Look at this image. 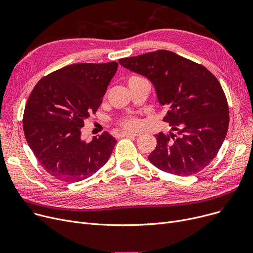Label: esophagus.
<instances>
[{
    "mask_svg": "<svg viewBox=\"0 0 253 253\" xmlns=\"http://www.w3.org/2000/svg\"><path fill=\"white\" fill-rule=\"evenodd\" d=\"M121 137H135L138 136L137 133H131V132H122L121 134H120Z\"/></svg>",
    "mask_w": 253,
    "mask_h": 253,
    "instance_id": "1",
    "label": "esophagus"
}]
</instances>
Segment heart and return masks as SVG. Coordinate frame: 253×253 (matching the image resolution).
<instances>
[{
	"mask_svg": "<svg viewBox=\"0 0 253 253\" xmlns=\"http://www.w3.org/2000/svg\"><path fill=\"white\" fill-rule=\"evenodd\" d=\"M118 125L127 130H135L139 127V120L136 117L128 116L120 119L118 121Z\"/></svg>",
	"mask_w": 253,
	"mask_h": 253,
	"instance_id": "heart-1",
	"label": "heart"
}]
</instances>
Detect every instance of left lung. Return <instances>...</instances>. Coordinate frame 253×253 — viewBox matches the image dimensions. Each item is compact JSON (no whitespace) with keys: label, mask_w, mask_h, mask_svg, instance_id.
Masks as SVG:
<instances>
[{"label":"left lung","mask_w":253,"mask_h":253,"mask_svg":"<svg viewBox=\"0 0 253 253\" xmlns=\"http://www.w3.org/2000/svg\"><path fill=\"white\" fill-rule=\"evenodd\" d=\"M119 62L153 83L159 102L168 108L163 121L177 132L156 135L150 162L181 176L203 170L217 155L229 127V105L218 80L202 64L168 50Z\"/></svg>","instance_id":"left-lung-1"}]
</instances>
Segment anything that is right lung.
<instances>
[{"mask_svg":"<svg viewBox=\"0 0 253 253\" xmlns=\"http://www.w3.org/2000/svg\"><path fill=\"white\" fill-rule=\"evenodd\" d=\"M118 62L75 63L42 78L23 113V131L38 162L57 179L76 182L90 177L106 162L117 140L103 132L91 141L81 128L101 104Z\"/></svg>","mask_w":253,"mask_h":253,"instance_id":"right-lung-1","label":"right lung"}]
</instances>
